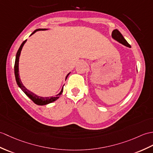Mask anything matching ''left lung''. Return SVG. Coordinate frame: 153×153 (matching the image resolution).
I'll use <instances>...</instances> for the list:
<instances>
[{
    "label": "left lung",
    "instance_id": "obj_1",
    "mask_svg": "<svg viewBox=\"0 0 153 153\" xmlns=\"http://www.w3.org/2000/svg\"><path fill=\"white\" fill-rule=\"evenodd\" d=\"M111 36L115 40L119 42V43H120L121 44L126 46V47L131 48L130 45L128 43L127 41L125 39V38L123 37L122 34L120 33L117 29H115L113 30L112 34H111Z\"/></svg>",
    "mask_w": 153,
    "mask_h": 153
}]
</instances>
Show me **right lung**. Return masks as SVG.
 <instances>
[{"instance_id":"right-lung-1","label":"right lung","mask_w":153,"mask_h":153,"mask_svg":"<svg viewBox=\"0 0 153 153\" xmlns=\"http://www.w3.org/2000/svg\"><path fill=\"white\" fill-rule=\"evenodd\" d=\"M48 30L46 29V28H38V29L35 30L33 33H32L30 36L31 35H33V34H34L36 32L38 31V30ZM27 42V40H25L21 45H20V47L18 49V51L17 52V54H16V61H15V65H14V73H15V77H16V82L17 85H18L19 87L21 88V90H22L25 94L27 97L29 98L30 100H33L34 102V103L35 104L39 105H47L48 104H50V103H52L53 102H55V100H57V99L60 97V96L62 94V92H63V87H64V85L63 87L61 89V91L60 92V93L56 94L55 97H39V96L36 95V94H34L33 92L30 91L29 90H28L27 88L24 86L23 84L22 83L21 81V79L19 77V56H20V54H21V51L22 50V48L23 47L24 44H25V42ZM70 74L68 73L67 74V76H66V79L65 80L67 79V77L69 76V74Z\"/></svg>"}]
</instances>
